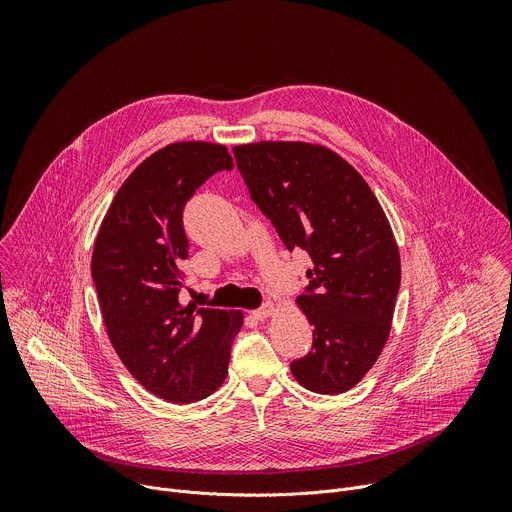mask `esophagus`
I'll return each instance as SVG.
<instances>
[{"label":"esophagus","instance_id":"1","mask_svg":"<svg viewBox=\"0 0 512 512\" xmlns=\"http://www.w3.org/2000/svg\"><path fill=\"white\" fill-rule=\"evenodd\" d=\"M273 312H275V306H273L271 302H267V304H263L261 308H257V310L253 312V316H255L257 320H267L269 316H273Z\"/></svg>","mask_w":512,"mask_h":512}]
</instances>
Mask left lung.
<instances>
[{
	"instance_id": "obj_1",
	"label": "left lung",
	"mask_w": 512,
	"mask_h": 512,
	"mask_svg": "<svg viewBox=\"0 0 512 512\" xmlns=\"http://www.w3.org/2000/svg\"><path fill=\"white\" fill-rule=\"evenodd\" d=\"M233 154L283 245L314 263L296 300L314 342L291 375L314 393H344L371 371L391 332L401 259L387 216L364 178L324 145L259 141Z\"/></svg>"
}]
</instances>
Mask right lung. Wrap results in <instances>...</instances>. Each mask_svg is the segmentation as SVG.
Returning a JSON list of instances; mask_svg holds the SVG:
<instances>
[{"mask_svg": "<svg viewBox=\"0 0 512 512\" xmlns=\"http://www.w3.org/2000/svg\"><path fill=\"white\" fill-rule=\"evenodd\" d=\"M221 170H233L221 143L166 145L117 190L93 249L109 340L139 385L170 403L200 401L223 385L243 326L237 310H196L178 300L188 259L182 212Z\"/></svg>", "mask_w": 512, "mask_h": 512, "instance_id": "right-lung-1", "label": "right lung"}]
</instances>
